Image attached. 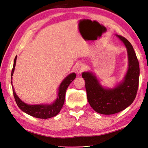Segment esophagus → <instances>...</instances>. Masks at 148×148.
I'll return each mask as SVG.
<instances>
[{
	"label": "esophagus",
	"mask_w": 148,
	"mask_h": 148,
	"mask_svg": "<svg viewBox=\"0 0 148 148\" xmlns=\"http://www.w3.org/2000/svg\"><path fill=\"white\" fill-rule=\"evenodd\" d=\"M84 70V66L83 65V64H78L77 67H76L75 71H76V73L79 75V74H81V73L83 72Z\"/></svg>",
	"instance_id": "1"
}]
</instances>
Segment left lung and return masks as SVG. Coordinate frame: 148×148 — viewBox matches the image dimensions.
Returning a JSON list of instances; mask_svg holds the SVG:
<instances>
[{"label":"left lung","mask_w":148,"mask_h":148,"mask_svg":"<svg viewBox=\"0 0 148 148\" xmlns=\"http://www.w3.org/2000/svg\"><path fill=\"white\" fill-rule=\"evenodd\" d=\"M116 36L123 42L127 51L128 66L122 79L109 88L102 86L92 71L82 73L89 104L101 114H114L126 109L135 100L138 88L140 66L135 52L126 38L117 34Z\"/></svg>","instance_id":"obj_1"}]
</instances>
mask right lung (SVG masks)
<instances>
[{
  "label": "right lung",
  "instance_id": "right-lung-1",
  "mask_svg": "<svg viewBox=\"0 0 148 148\" xmlns=\"http://www.w3.org/2000/svg\"><path fill=\"white\" fill-rule=\"evenodd\" d=\"M16 59L17 56L15 57L14 62H13V66L11 74V84L13 89V94L17 106L26 114L39 119H47L57 115L60 112L64 104L65 92L67 88L76 78L75 73H71L69 74L62 80V82L59 85V88H58L57 98L51 104H40L34 105L28 104L23 101H21L20 98L18 96L12 84V76L15 71Z\"/></svg>",
  "mask_w": 148,
  "mask_h": 148
}]
</instances>
